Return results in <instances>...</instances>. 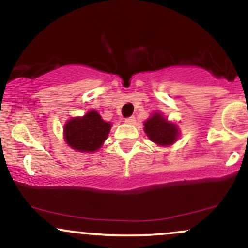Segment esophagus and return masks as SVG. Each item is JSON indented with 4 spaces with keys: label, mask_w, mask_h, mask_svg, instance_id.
<instances>
[{
    "label": "esophagus",
    "mask_w": 248,
    "mask_h": 248,
    "mask_svg": "<svg viewBox=\"0 0 248 248\" xmlns=\"http://www.w3.org/2000/svg\"><path fill=\"white\" fill-rule=\"evenodd\" d=\"M127 124H135V116H129V118H127L126 120H124Z\"/></svg>",
    "instance_id": "esophagus-1"
}]
</instances>
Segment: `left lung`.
<instances>
[{
  "instance_id": "8db88e82",
  "label": "left lung",
  "mask_w": 248,
  "mask_h": 248,
  "mask_svg": "<svg viewBox=\"0 0 248 248\" xmlns=\"http://www.w3.org/2000/svg\"><path fill=\"white\" fill-rule=\"evenodd\" d=\"M143 130L148 139L160 147L171 146L178 140L181 132L175 122L169 121L163 113L155 112L143 122Z\"/></svg>"
}]
</instances>
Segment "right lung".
I'll use <instances>...</instances> for the list:
<instances>
[{
    "instance_id": "1",
    "label": "right lung",
    "mask_w": 248,
    "mask_h": 248,
    "mask_svg": "<svg viewBox=\"0 0 248 248\" xmlns=\"http://www.w3.org/2000/svg\"><path fill=\"white\" fill-rule=\"evenodd\" d=\"M112 124L105 121L94 109L85 115L75 116L65 122L64 140L67 146L80 153H94L100 149L110 132Z\"/></svg>"
}]
</instances>
